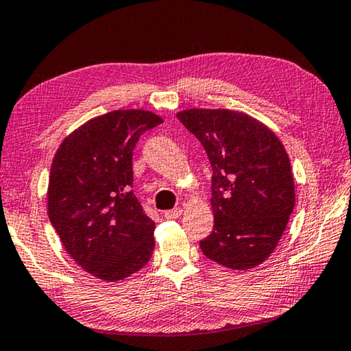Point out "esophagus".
<instances>
[{"label":"esophagus","instance_id":"34e87169","mask_svg":"<svg viewBox=\"0 0 351 351\" xmlns=\"http://www.w3.org/2000/svg\"><path fill=\"white\" fill-rule=\"evenodd\" d=\"M181 213H182V208H180V207L171 208V210H165L164 218L165 219H176V218H180Z\"/></svg>","mask_w":351,"mask_h":351}]
</instances>
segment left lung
<instances>
[{"label": "left lung", "mask_w": 351, "mask_h": 351, "mask_svg": "<svg viewBox=\"0 0 351 351\" xmlns=\"http://www.w3.org/2000/svg\"><path fill=\"white\" fill-rule=\"evenodd\" d=\"M212 164L213 232L202 253L227 269H253L270 256L295 207V182L282 143L244 112L190 109L176 114Z\"/></svg>", "instance_id": "1"}]
</instances>
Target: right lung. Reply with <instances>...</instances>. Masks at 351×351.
Returning a JSON list of instances; mask_svg holds the SVG:
<instances>
[{"label": "right lung", "mask_w": 351, "mask_h": 351, "mask_svg": "<svg viewBox=\"0 0 351 351\" xmlns=\"http://www.w3.org/2000/svg\"><path fill=\"white\" fill-rule=\"evenodd\" d=\"M162 123L147 110H113L64 138L50 167L49 219L76 264L121 281L149 263L155 222L133 193V149Z\"/></svg>", "instance_id": "right-lung-1"}]
</instances>
